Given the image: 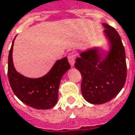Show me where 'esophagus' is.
Returning <instances> with one entry per match:
<instances>
[{"label":"esophagus","instance_id":"34e87169","mask_svg":"<svg viewBox=\"0 0 135 135\" xmlns=\"http://www.w3.org/2000/svg\"><path fill=\"white\" fill-rule=\"evenodd\" d=\"M68 60H69V62L71 66L72 67H74V62H75V55L74 53H69V56H68Z\"/></svg>","mask_w":135,"mask_h":135}]
</instances>
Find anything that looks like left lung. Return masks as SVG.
<instances>
[{"label": "left lung", "instance_id": "8db88e82", "mask_svg": "<svg viewBox=\"0 0 135 135\" xmlns=\"http://www.w3.org/2000/svg\"><path fill=\"white\" fill-rule=\"evenodd\" d=\"M106 49L93 46L81 51L75 67L82 74L81 90L86 101L100 105L110 101L122 90L127 78L124 47L117 31L103 23Z\"/></svg>", "mask_w": 135, "mask_h": 135}]
</instances>
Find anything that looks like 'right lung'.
<instances>
[{
  "label": "right lung",
  "instance_id": "1",
  "mask_svg": "<svg viewBox=\"0 0 135 135\" xmlns=\"http://www.w3.org/2000/svg\"><path fill=\"white\" fill-rule=\"evenodd\" d=\"M15 38L12 42L8 61V76L13 93L25 104L32 108L40 110L52 108L58 102L62 77L71 68L67 58L56 61L50 71L41 77L25 76L18 72L13 65L12 56Z\"/></svg>",
  "mask_w": 135,
  "mask_h": 135
}]
</instances>
